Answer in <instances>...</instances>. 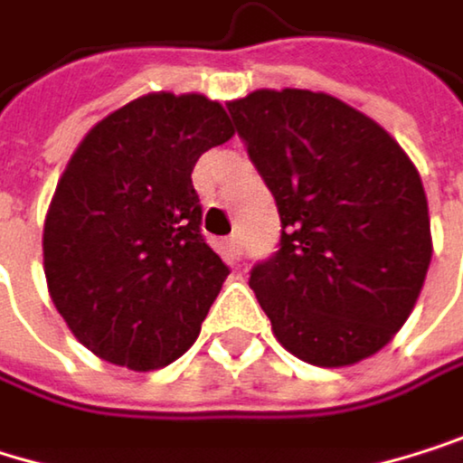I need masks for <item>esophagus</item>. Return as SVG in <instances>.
I'll list each match as a JSON object with an SVG mask.
<instances>
[{"label":"esophagus","instance_id":"1","mask_svg":"<svg viewBox=\"0 0 463 463\" xmlns=\"http://www.w3.org/2000/svg\"><path fill=\"white\" fill-rule=\"evenodd\" d=\"M224 255H227V260H241V255H244V244H241V236L239 233H233L227 241H224Z\"/></svg>","mask_w":463,"mask_h":463}]
</instances>
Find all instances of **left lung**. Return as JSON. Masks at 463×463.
Segmentation results:
<instances>
[{"label":"left lung","mask_w":463,"mask_h":463,"mask_svg":"<svg viewBox=\"0 0 463 463\" xmlns=\"http://www.w3.org/2000/svg\"><path fill=\"white\" fill-rule=\"evenodd\" d=\"M279 211V244L250 271L274 337L310 365L384 348L431 263L420 173L368 115L326 92L255 90L227 104Z\"/></svg>","instance_id":"left-lung-1"}]
</instances>
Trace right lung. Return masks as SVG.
Masks as SVG:
<instances>
[{"mask_svg": "<svg viewBox=\"0 0 463 463\" xmlns=\"http://www.w3.org/2000/svg\"><path fill=\"white\" fill-rule=\"evenodd\" d=\"M230 137L222 104L150 92L71 156L43 227V269L54 307L92 354L156 371L197 340L230 269L205 244L192 170Z\"/></svg>", "mask_w": 463, "mask_h": 463, "instance_id": "add662e5", "label": "right lung"}]
</instances>
